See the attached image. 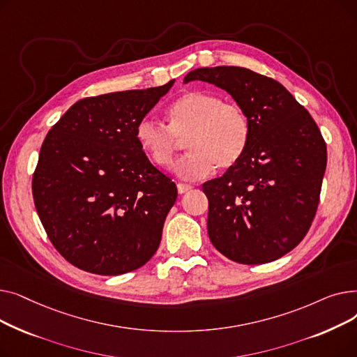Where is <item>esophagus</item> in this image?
<instances>
[{"mask_svg":"<svg viewBox=\"0 0 357 357\" xmlns=\"http://www.w3.org/2000/svg\"><path fill=\"white\" fill-rule=\"evenodd\" d=\"M176 188H178L179 194H185V192H188L192 188V186L188 185V183H178Z\"/></svg>","mask_w":357,"mask_h":357,"instance_id":"esophagus-1","label":"esophagus"}]
</instances>
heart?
Returning a JSON list of instances; mask_svg holds the SVG:
<instances>
[{
	"label": "heart",
	"instance_id": "1",
	"mask_svg": "<svg viewBox=\"0 0 357 357\" xmlns=\"http://www.w3.org/2000/svg\"><path fill=\"white\" fill-rule=\"evenodd\" d=\"M169 126L144 117L136 127V139L149 159L158 166L172 165L179 140L190 150L174 171L182 179L208 176L214 167L236 165L249 143L246 112L234 102H224L217 93L190 91L167 108Z\"/></svg>",
	"mask_w": 357,
	"mask_h": 357
}]
</instances>
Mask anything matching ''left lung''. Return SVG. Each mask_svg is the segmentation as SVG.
<instances>
[{
	"instance_id": "left-lung-1",
	"label": "left lung",
	"mask_w": 357,
	"mask_h": 357,
	"mask_svg": "<svg viewBox=\"0 0 357 357\" xmlns=\"http://www.w3.org/2000/svg\"><path fill=\"white\" fill-rule=\"evenodd\" d=\"M229 92L246 112L250 136L241 159L202 185L214 248L243 265L273 261L307 234L327 165L310 112L278 81L240 66L198 68L183 82Z\"/></svg>"
}]
</instances>
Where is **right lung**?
<instances>
[{
    "mask_svg": "<svg viewBox=\"0 0 357 357\" xmlns=\"http://www.w3.org/2000/svg\"><path fill=\"white\" fill-rule=\"evenodd\" d=\"M174 82L84 98L47 133L33 198L52 245L73 266L121 275L156 253L178 191L147 159L136 127Z\"/></svg>",
    "mask_w": 357,
    "mask_h": 357,
    "instance_id": "1",
    "label": "right lung"
}]
</instances>
